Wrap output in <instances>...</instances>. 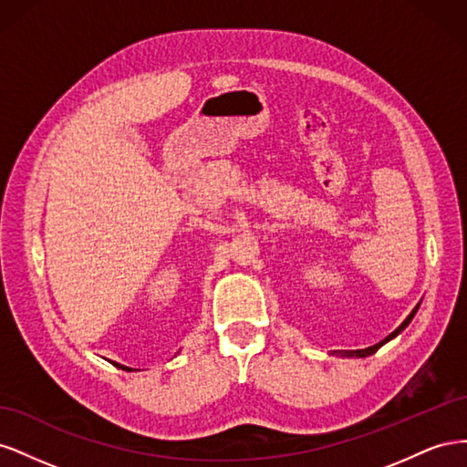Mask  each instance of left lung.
<instances>
[{"instance_id":"left-lung-1","label":"left lung","mask_w":467,"mask_h":467,"mask_svg":"<svg viewBox=\"0 0 467 467\" xmlns=\"http://www.w3.org/2000/svg\"><path fill=\"white\" fill-rule=\"evenodd\" d=\"M419 306H420V302L413 307V312L411 314H409L407 316V319L400 325V327L398 329H395L393 333H389L386 338H384V341H379V343H376V345H372V347H368V348H360V350H333V355H337V357H345V358H366V357H370V355H374V352L379 348V347H384L388 341H391V338H395V337H398L405 327H407V325L409 323H411V319L415 317V314H417V309H419Z\"/></svg>"}]
</instances>
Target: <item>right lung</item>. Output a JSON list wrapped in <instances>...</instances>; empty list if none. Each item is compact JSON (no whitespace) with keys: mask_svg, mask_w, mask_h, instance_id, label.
<instances>
[{"mask_svg":"<svg viewBox=\"0 0 467 467\" xmlns=\"http://www.w3.org/2000/svg\"><path fill=\"white\" fill-rule=\"evenodd\" d=\"M117 366V368H120V370H126V372H134V368H130V366H124V364H119V362H112Z\"/></svg>","mask_w":467,"mask_h":467,"instance_id":"right-lung-1","label":"right lung"}]
</instances>
